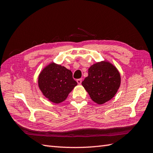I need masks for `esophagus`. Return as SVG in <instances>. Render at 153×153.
Listing matches in <instances>:
<instances>
[{"label": "esophagus", "instance_id": "esophagus-1", "mask_svg": "<svg viewBox=\"0 0 153 153\" xmlns=\"http://www.w3.org/2000/svg\"><path fill=\"white\" fill-rule=\"evenodd\" d=\"M82 79H77V83L79 84V85H80L81 83H82Z\"/></svg>", "mask_w": 153, "mask_h": 153}]
</instances>
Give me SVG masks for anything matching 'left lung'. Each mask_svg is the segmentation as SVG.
Returning a JSON list of instances; mask_svg holds the SVG:
<instances>
[{
	"label": "left lung",
	"instance_id": "obj_1",
	"mask_svg": "<svg viewBox=\"0 0 153 153\" xmlns=\"http://www.w3.org/2000/svg\"><path fill=\"white\" fill-rule=\"evenodd\" d=\"M121 83V76L116 67L109 61L102 60L91 65L88 76L82 84L93 101L103 105L115 96Z\"/></svg>",
	"mask_w": 153,
	"mask_h": 153
}]
</instances>
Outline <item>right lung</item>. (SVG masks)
<instances>
[{
  "label": "right lung",
  "instance_id": "obj_1",
  "mask_svg": "<svg viewBox=\"0 0 153 153\" xmlns=\"http://www.w3.org/2000/svg\"><path fill=\"white\" fill-rule=\"evenodd\" d=\"M77 85L71 70L54 62L44 67L38 76V86L42 94L54 104L64 101Z\"/></svg>",
  "mask_w": 153,
  "mask_h": 153
}]
</instances>
